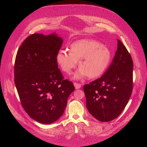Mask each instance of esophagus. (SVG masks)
Wrapping results in <instances>:
<instances>
[{
  "label": "esophagus",
  "mask_w": 147,
  "mask_h": 147,
  "mask_svg": "<svg viewBox=\"0 0 147 147\" xmlns=\"http://www.w3.org/2000/svg\"><path fill=\"white\" fill-rule=\"evenodd\" d=\"M74 86L75 87V89H80L82 86V85L80 84H79V83H74Z\"/></svg>",
  "instance_id": "esophagus-1"
}]
</instances>
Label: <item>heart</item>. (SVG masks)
Returning a JSON list of instances; mask_svg holds the SVG:
<instances>
[{
  "instance_id": "b5f03b06",
  "label": "heart",
  "mask_w": 147,
  "mask_h": 147,
  "mask_svg": "<svg viewBox=\"0 0 147 147\" xmlns=\"http://www.w3.org/2000/svg\"><path fill=\"white\" fill-rule=\"evenodd\" d=\"M111 58L112 53L106 46L94 40L83 39L72 43L69 52L60 51L56 56V62L62 71L70 75L79 61L80 68L74 79H82L86 76L95 79L105 72Z\"/></svg>"
}]
</instances>
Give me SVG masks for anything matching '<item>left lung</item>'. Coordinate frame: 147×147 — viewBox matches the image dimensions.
<instances>
[{"instance_id": "8db88e82", "label": "left lung", "mask_w": 147, "mask_h": 147, "mask_svg": "<svg viewBox=\"0 0 147 147\" xmlns=\"http://www.w3.org/2000/svg\"><path fill=\"white\" fill-rule=\"evenodd\" d=\"M117 41L115 55L103 76L84 85L89 112L104 122L115 119L122 113L133 88L132 57L122 42Z\"/></svg>"}]
</instances>
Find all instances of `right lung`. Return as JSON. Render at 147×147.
Here are the masks:
<instances>
[{
  "mask_svg": "<svg viewBox=\"0 0 147 147\" xmlns=\"http://www.w3.org/2000/svg\"><path fill=\"white\" fill-rule=\"evenodd\" d=\"M63 40L55 34L34 33L19 47L14 65V80L23 109L35 121L50 124L66 107L73 83L64 79L56 56Z\"/></svg>",
  "mask_w": 147,
  "mask_h": 147,
  "instance_id": "add662e5",
  "label": "right lung"
}]
</instances>
